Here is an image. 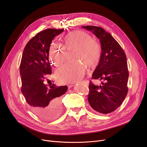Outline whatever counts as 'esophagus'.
Wrapping results in <instances>:
<instances>
[{"instance_id": "1", "label": "esophagus", "mask_w": 147, "mask_h": 147, "mask_svg": "<svg viewBox=\"0 0 147 147\" xmlns=\"http://www.w3.org/2000/svg\"><path fill=\"white\" fill-rule=\"evenodd\" d=\"M72 86H74V84H69V85H68V88H71Z\"/></svg>"}]
</instances>
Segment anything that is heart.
Wrapping results in <instances>:
<instances>
[{
	"mask_svg": "<svg viewBox=\"0 0 147 147\" xmlns=\"http://www.w3.org/2000/svg\"><path fill=\"white\" fill-rule=\"evenodd\" d=\"M76 50L73 56L74 63L65 65L56 71V80L62 84L72 83L79 81L83 77L85 67L81 61L89 66H94L100 59L102 49L100 44L94 40L90 34L82 30H76L67 34L64 38L63 47L56 42L50 45V58L56 67L65 62L67 52Z\"/></svg>",
	"mask_w": 147,
	"mask_h": 147,
	"instance_id": "obj_1",
	"label": "heart"
}]
</instances>
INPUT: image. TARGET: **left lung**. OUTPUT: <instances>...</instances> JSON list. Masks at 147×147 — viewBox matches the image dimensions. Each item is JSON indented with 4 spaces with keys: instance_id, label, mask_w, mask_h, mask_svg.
<instances>
[{
    "instance_id": "8db88e82",
    "label": "left lung",
    "mask_w": 147,
    "mask_h": 147,
    "mask_svg": "<svg viewBox=\"0 0 147 147\" xmlns=\"http://www.w3.org/2000/svg\"><path fill=\"white\" fill-rule=\"evenodd\" d=\"M99 39L102 53L99 63L92 76L102 80L100 85L89 84L88 102L96 112L107 114L121 105L127 94L129 72L125 53L111 34L100 27L83 26Z\"/></svg>"
}]
</instances>
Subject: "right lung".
Segmentation results:
<instances>
[{"label": "right lung", "mask_w": 147, "mask_h": 147, "mask_svg": "<svg viewBox=\"0 0 147 147\" xmlns=\"http://www.w3.org/2000/svg\"><path fill=\"white\" fill-rule=\"evenodd\" d=\"M64 29H47L31 38L24 49L20 64L21 92L30 109L44 120L56 118L62 111L61 96L67 91V86L48 88L43 83L51 67L48 59L50 44Z\"/></svg>", "instance_id": "add662e5"}]
</instances>
